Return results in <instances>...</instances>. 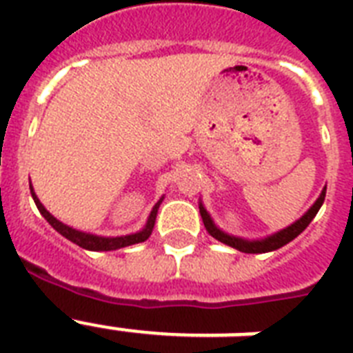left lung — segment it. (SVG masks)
I'll return each mask as SVG.
<instances>
[{"label": "left lung", "instance_id": "8db88e82", "mask_svg": "<svg viewBox=\"0 0 353 353\" xmlns=\"http://www.w3.org/2000/svg\"><path fill=\"white\" fill-rule=\"evenodd\" d=\"M324 198H326V187L323 188V192H321V196L317 198V201L307 209L306 214L301 216L296 221H293L290 227H285V229L274 232V234L265 236V238H260V240H247V238H240V236L229 234V232L221 231L220 227L214 223V220L210 218V214L207 212V209H205L201 201H199V214H201V220H203L205 223V229H207V232H209L212 238H216V240L221 241V243H225V245L234 247V249H238V251L241 252L258 254V252L276 251L280 247H284L285 243H290L291 240H295L296 236L301 234V232L312 223L313 218L317 216L319 209H321L324 203Z\"/></svg>", "mask_w": 353, "mask_h": 353}]
</instances>
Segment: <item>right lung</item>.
I'll return each mask as SVG.
<instances>
[{
    "label": "right lung",
    "instance_id": "1",
    "mask_svg": "<svg viewBox=\"0 0 353 353\" xmlns=\"http://www.w3.org/2000/svg\"><path fill=\"white\" fill-rule=\"evenodd\" d=\"M30 187V194H32V199H34L36 207L40 210V214L49 221V225L54 229L57 232L63 236V238H68L71 240L73 243H77L79 247L82 249H88V251H115V249H122V247H128V245H133V243H141V241L148 240L152 231H154V225H155V218H157V210H159V205L163 203V198L154 205V209L150 212L148 220L144 223V227L141 231L137 232H132V234H124V236H99V234H91V232H84V231H79V229H73V227L65 225L62 223L60 220H57L54 216L49 212V210L41 205V201L38 199L36 196L34 188L32 185L29 183Z\"/></svg>",
    "mask_w": 353,
    "mask_h": 353
}]
</instances>
